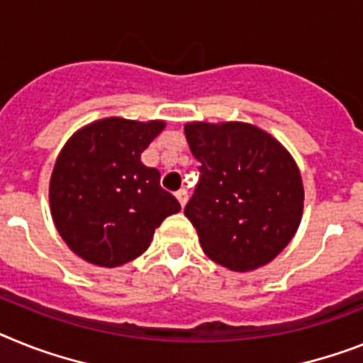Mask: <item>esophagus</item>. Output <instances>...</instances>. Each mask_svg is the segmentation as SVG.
Listing matches in <instances>:
<instances>
[{
  "label": "esophagus",
  "instance_id": "esophagus-1",
  "mask_svg": "<svg viewBox=\"0 0 363 363\" xmlns=\"http://www.w3.org/2000/svg\"><path fill=\"white\" fill-rule=\"evenodd\" d=\"M175 197H177V201L181 203V206H184V205H186V201H188V191L184 190V188H182V190L177 191Z\"/></svg>",
  "mask_w": 363,
  "mask_h": 363
}]
</instances>
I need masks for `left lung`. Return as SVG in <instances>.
I'll use <instances>...</instances> for the list:
<instances>
[{"mask_svg":"<svg viewBox=\"0 0 363 363\" xmlns=\"http://www.w3.org/2000/svg\"><path fill=\"white\" fill-rule=\"evenodd\" d=\"M184 135L201 162L184 216L205 255L240 273L269 264L303 218V177L290 151L243 121H191Z\"/></svg>","mask_w":363,"mask_h":363,"instance_id":"obj_1","label":"left lung"}]
</instances>
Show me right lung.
I'll list each match as a JSON object with an SVG mask.
<instances>
[{
  "mask_svg": "<svg viewBox=\"0 0 363 363\" xmlns=\"http://www.w3.org/2000/svg\"><path fill=\"white\" fill-rule=\"evenodd\" d=\"M166 121L111 116L75 130L60 149L50 181V208L60 238L99 267L135 260L155 228L181 210L160 188V173L140 160Z\"/></svg>",
  "mask_w": 363,
  "mask_h": 363,
  "instance_id": "right-lung-1",
  "label": "right lung"
}]
</instances>
